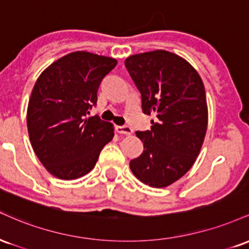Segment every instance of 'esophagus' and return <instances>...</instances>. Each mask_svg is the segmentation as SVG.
I'll list each match as a JSON object with an SVG mask.
<instances>
[{"instance_id":"34e87169","label":"esophagus","mask_w":249,"mask_h":249,"mask_svg":"<svg viewBox=\"0 0 249 249\" xmlns=\"http://www.w3.org/2000/svg\"><path fill=\"white\" fill-rule=\"evenodd\" d=\"M116 130H117V132L122 133V134H131L133 132L132 127L128 126V125H122V126H117Z\"/></svg>"}]
</instances>
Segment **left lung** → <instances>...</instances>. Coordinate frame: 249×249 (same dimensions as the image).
Here are the masks:
<instances>
[{"label":"left lung","mask_w":249,"mask_h":249,"mask_svg":"<svg viewBox=\"0 0 249 249\" xmlns=\"http://www.w3.org/2000/svg\"><path fill=\"white\" fill-rule=\"evenodd\" d=\"M125 67L142 95V112L158 118L151 130L136 132L144 151L130 168L148 186L166 187L192 167L204 142V83L190 63L165 50L130 56Z\"/></svg>","instance_id":"obj_1"}]
</instances>
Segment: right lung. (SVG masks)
Here are the masks:
<instances>
[{"label": "right lung", "instance_id": "add662e5", "mask_svg": "<svg viewBox=\"0 0 249 249\" xmlns=\"http://www.w3.org/2000/svg\"><path fill=\"white\" fill-rule=\"evenodd\" d=\"M110 57L77 51L47 68L35 83L27 124L37 158L53 176L72 180L95 167L113 127L99 116L88 117L97 92L116 67Z\"/></svg>", "mask_w": 249, "mask_h": 249}]
</instances>
